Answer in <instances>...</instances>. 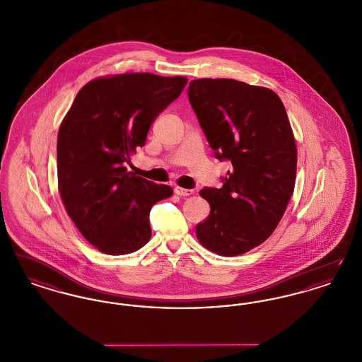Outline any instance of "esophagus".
Returning a JSON list of instances; mask_svg holds the SVG:
<instances>
[{"label":"esophagus","mask_w":362,"mask_h":362,"mask_svg":"<svg viewBox=\"0 0 362 362\" xmlns=\"http://www.w3.org/2000/svg\"><path fill=\"white\" fill-rule=\"evenodd\" d=\"M175 194H177V195H180V197H189L191 194H194V189H183V187L176 186V187H175Z\"/></svg>","instance_id":"34e87169"}]
</instances>
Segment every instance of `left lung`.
I'll list each match as a JSON object with an SVG mask.
<instances>
[{
  "label": "left lung",
  "mask_w": 362,
  "mask_h": 362,
  "mask_svg": "<svg viewBox=\"0 0 362 362\" xmlns=\"http://www.w3.org/2000/svg\"><path fill=\"white\" fill-rule=\"evenodd\" d=\"M189 99L216 157L230 161L223 187L201 189L210 205L197 225L199 243L236 257L266 240L279 224L296 183L297 149L276 92L230 78H199Z\"/></svg>",
  "instance_id": "8db88e82"
}]
</instances>
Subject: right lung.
I'll use <instances>...</instances> for the list:
<instances>
[{
  "mask_svg": "<svg viewBox=\"0 0 362 362\" xmlns=\"http://www.w3.org/2000/svg\"><path fill=\"white\" fill-rule=\"evenodd\" d=\"M186 84V77L152 73L100 77L80 89L61 123L59 194L81 235L104 254L144 247L152 236L151 209L173 194L170 186L127 173L124 163Z\"/></svg>",
  "mask_w": 362,
  "mask_h": 362,
  "instance_id": "add662e5",
  "label": "right lung"
}]
</instances>
